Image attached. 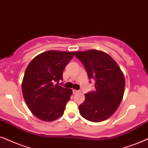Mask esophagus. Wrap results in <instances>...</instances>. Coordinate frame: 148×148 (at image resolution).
I'll list each match as a JSON object with an SVG mask.
<instances>
[{"instance_id":"34e87169","label":"esophagus","mask_w":148,"mask_h":148,"mask_svg":"<svg viewBox=\"0 0 148 148\" xmlns=\"http://www.w3.org/2000/svg\"><path fill=\"white\" fill-rule=\"evenodd\" d=\"M77 92H78V90L73 89V94H76V93H77Z\"/></svg>"}]
</instances>
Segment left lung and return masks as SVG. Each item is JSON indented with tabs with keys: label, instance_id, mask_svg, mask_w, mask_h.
I'll use <instances>...</instances> for the list:
<instances>
[{
	"label": "left lung",
	"instance_id": "obj_1",
	"mask_svg": "<svg viewBox=\"0 0 148 148\" xmlns=\"http://www.w3.org/2000/svg\"><path fill=\"white\" fill-rule=\"evenodd\" d=\"M75 56L84 65L88 78L95 80V90L84 95L85 100L79 106L80 115L94 123L105 121L116 111L123 98V72L113 58L101 51H76Z\"/></svg>",
	"mask_w": 148,
	"mask_h": 148
}]
</instances>
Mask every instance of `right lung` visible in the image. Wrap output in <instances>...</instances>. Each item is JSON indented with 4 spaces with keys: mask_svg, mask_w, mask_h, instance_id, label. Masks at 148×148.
Segmentation results:
<instances>
[{
    "mask_svg": "<svg viewBox=\"0 0 148 148\" xmlns=\"http://www.w3.org/2000/svg\"><path fill=\"white\" fill-rule=\"evenodd\" d=\"M75 53L48 51L29 62L21 83L23 98L35 116L51 122L64 114L72 90L58 84L63 80V71Z\"/></svg>",
    "mask_w": 148,
    "mask_h": 148,
    "instance_id": "add662e5",
    "label": "right lung"
}]
</instances>
